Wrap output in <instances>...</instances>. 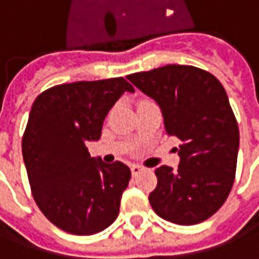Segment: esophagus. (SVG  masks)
<instances>
[{
  "instance_id": "esophagus-1",
  "label": "esophagus",
  "mask_w": 259,
  "mask_h": 259,
  "mask_svg": "<svg viewBox=\"0 0 259 259\" xmlns=\"http://www.w3.org/2000/svg\"><path fill=\"white\" fill-rule=\"evenodd\" d=\"M130 169H132V175H133V176H137V175L140 174L141 170H143V168H141V166H139V165H132V166H130Z\"/></svg>"
}]
</instances>
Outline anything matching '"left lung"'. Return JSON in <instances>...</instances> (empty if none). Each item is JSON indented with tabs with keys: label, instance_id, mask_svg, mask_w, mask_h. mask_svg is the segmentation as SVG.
I'll return each mask as SVG.
<instances>
[{
	"label": "left lung",
	"instance_id": "1",
	"mask_svg": "<svg viewBox=\"0 0 259 259\" xmlns=\"http://www.w3.org/2000/svg\"><path fill=\"white\" fill-rule=\"evenodd\" d=\"M127 79L155 100L168 136L182 144L178 169H155L158 185L148 200L158 217L176 225L211 218L232 190L237 165V120L221 81L189 65H166Z\"/></svg>",
	"mask_w": 259,
	"mask_h": 259
}]
</instances>
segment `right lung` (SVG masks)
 <instances>
[{
	"label": "right lung",
	"instance_id": "right-lung-1",
	"mask_svg": "<svg viewBox=\"0 0 259 259\" xmlns=\"http://www.w3.org/2000/svg\"><path fill=\"white\" fill-rule=\"evenodd\" d=\"M124 91L123 77L54 85L33 102L22 154L34 201L57 228L77 236L118 218L130 180L123 162L91 158L85 144L101 137L104 119Z\"/></svg>",
	"mask_w": 259,
	"mask_h": 259
}]
</instances>
